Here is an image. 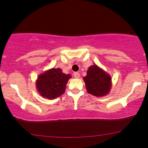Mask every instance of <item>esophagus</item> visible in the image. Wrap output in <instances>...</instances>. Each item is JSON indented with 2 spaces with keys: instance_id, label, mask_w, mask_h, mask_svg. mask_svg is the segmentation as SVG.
<instances>
[{
  "instance_id": "1",
  "label": "esophagus",
  "mask_w": 148,
  "mask_h": 148,
  "mask_svg": "<svg viewBox=\"0 0 148 148\" xmlns=\"http://www.w3.org/2000/svg\"><path fill=\"white\" fill-rule=\"evenodd\" d=\"M74 76L75 78H80V74L78 72H75L74 74Z\"/></svg>"
}]
</instances>
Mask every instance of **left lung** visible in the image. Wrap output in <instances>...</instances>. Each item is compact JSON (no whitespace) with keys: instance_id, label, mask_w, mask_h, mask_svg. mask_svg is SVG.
Returning a JSON list of instances; mask_svg holds the SVG:
<instances>
[{"instance_id":"1","label":"left lung","mask_w":148,"mask_h":148,"mask_svg":"<svg viewBox=\"0 0 148 148\" xmlns=\"http://www.w3.org/2000/svg\"><path fill=\"white\" fill-rule=\"evenodd\" d=\"M87 92L94 96L102 97L108 94L111 89L112 81L110 74L97 65H91L83 77Z\"/></svg>"}]
</instances>
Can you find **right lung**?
Masks as SVG:
<instances>
[{
  "instance_id": "right-lung-1",
  "label": "right lung",
  "mask_w": 148,
  "mask_h": 148,
  "mask_svg": "<svg viewBox=\"0 0 148 148\" xmlns=\"http://www.w3.org/2000/svg\"><path fill=\"white\" fill-rule=\"evenodd\" d=\"M70 74L63 73L60 68L50 69L40 74L36 80V88L43 98H57L64 93Z\"/></svg>"
}]
</instances>
